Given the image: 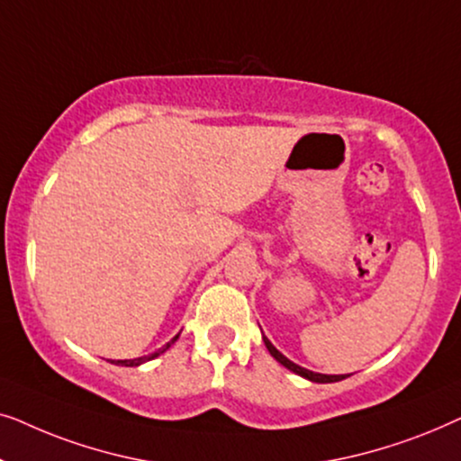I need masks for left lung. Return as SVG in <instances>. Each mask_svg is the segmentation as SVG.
<instances>
[{
    "mask_svg": "<svg viewBox=\"0 0 461 461\" xmlns=\"http://www.w3.org/2000/svg\"><path fill=\"white\" fill-rule=\"evenodd\" d=\"M264 338V336H262ZM264 344H267V348H268V352L270 355H273L276 361H279L283 367H287L289 371H294V374H298V375H302V377H306V380H311V382H317V384H331V382H339V380H344V377H348V375H325V374H314V371H308V369H304V367H300V365H295V363H292L289 361L287 357H283L279 350L275 348L273 344L268 342V338H264Z\"/></svg>",
    "mask_w": 461,
    "mask_h": 461,
    "instance_id": "1",
    "label": "left lung"
}]
</instances>
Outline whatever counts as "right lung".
Segmentation results:
<instances>
[{
  "label": "right lung",
  "mask_w": 461,
  "mask_h": 461,
  "mask_svg": "<svg viewBox=\"0 0 461 461\" xmlns=\"http://www.w3.org/2000/svg\"><path fill=\"white\" fill-rule=\"evenodd\" d=\"M178 336H180V333H178ZM178 336L169 339V342H167L166 346H163V348H159V350H157V352H153V355H149V357H140V358H131V361H117V363L113 361V363H115V365H123V367H138V365H142L144 361H150V358H155V357L163 355V352H166V350L169 348V346H172V344L176 342V339H178Z\"/></svg>",
  "instance_id": "right-lung-1"
}]
</instances>
